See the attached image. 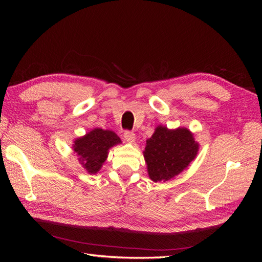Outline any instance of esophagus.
Listing matches in <instances>:
<instances>
[{
    "label": "esophagus",
    "mask_w": 262,
    "mask_h": 262,
    "mask_svg": "<svg viewBox=\"0 0 262 262\" xmlns=\"http://www.w3.org/2000/svg\"><path fill=\"white\" fill-rule=\"evenodd\" d=\"M124 138H125V141H126L127 143L132 144V143L135 142V134H134V133H133V132H125Z\"/></svg>",
    "instance_id": "34e87169"
}]
</instances>
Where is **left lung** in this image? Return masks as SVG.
<instances>
[{
    "mask_svg": "<svg viewBox=\"0 0 262 262\" xmlns=\"http://www.w3.org/2000/svg\"><path fill=\"white\" fill-rule=\"evenodd\" d=\"M198 151L199 143L188 128L169 129L159 125L143 151L149 179L154 182L173 179L196 159Z\"/></svg>",
    "mask_w": 262,
    "mask_h": 262,
    "instance_id": "left-lung-1",
    "label": "left lung"
}]
</instances>
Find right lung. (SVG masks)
<instances>
[{
  "instance_id": "right-lung-1",
  "label": "right lung",
  "mask_w": 262,
  "mask_h": 262,
  "mask_svg": "<svg viewBox=\"0 0 262 262\" xmlns=\"http://www.w3.org/2000/svg\"><path fill=\"white\" fill-rule=\"evenodd\" d=\"M121 143L119 136L110 129L93 128L72 144L80 164L89 174H96L108 158L109 149Z\"/></svg>"
}]
</instances>
